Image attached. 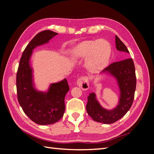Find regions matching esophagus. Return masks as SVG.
Masks as SVG:
<instances>
[{"label":"esophagus","instance_id":"34e87169","mask_svg":"<svg viewBox=\"0 0 154 154\" xmlns=\"http://www.w3.org/2000/svg\"><path fill=\"white\" fill-rule=\"evenodd\" d=\"M77 85L82 90H87L89 87V83L87 76H82L77 80Z\"/></svg>","mask_w":154,"mask_h":154}]
</instances>
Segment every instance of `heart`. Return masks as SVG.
Listing matches in <instances>:
<instances>
[{
    "label": "heart",
    "mask_w": 154,
    "mask_h": 154,
    "mask_svg": "<svg viewBox=\"0 0 154 154\" xmlns=\"http://www.w3.org/2000/svg\"><path fill=\"white\" fill-rule=\"evenodd\" d=\"M74 59H84L88 57L87 65L91 70H99L109 63L111 55V48L105 40L85 41L78 44L71 51Z\"/></svg>",
    "instance_id": "b5f03b06"
}]
</instances>
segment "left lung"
<instances>
[{
    "label": "left lung",
    "instance_id": "left-lung-1",
    "mask_svg": "<svg viewBox=\"0 0 154 154\" xmlns=\"http://www.w3.org/2000/svg\"><path fill=\"white\" fill-rule=\"evenodd\" d=\"M116 46L118 51L129 53L126 45L117 35ZM102 72L110 73L117 80L121 92L119 104L113 110L104 109L96 100L94 93L92 92L88 96L86 109L88 114L95 122L111 124L123 117L132 105L136 88V71L132 58H126L110 64Z\"/></svg>",
    "mask_w": 154,
    "mask_h": 154
}]
</instances>
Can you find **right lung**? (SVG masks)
I'll use <instances>...</instances> for the list:
<instances>
[{"label": "right lung", "instance_id": "right-lung-1", "mask_svg": "<svg viewBox=\"0 0 154 154\" xmlns=\"http://www.w3.org/2000/svg\"><path fill=\"white\" fill-rule=\"evenodd\" d=\"M57 32L45 30L37 34L26 46L20 60L17 72V92L18 103L28 118L36 124L54 123L65 112V96L69 90L66 79L51 84L47 92H38L33 87L29 58L32 49L49 42Z\"/></svg>", "mask_w": 154, "mask_h": 154}]
</instances>
